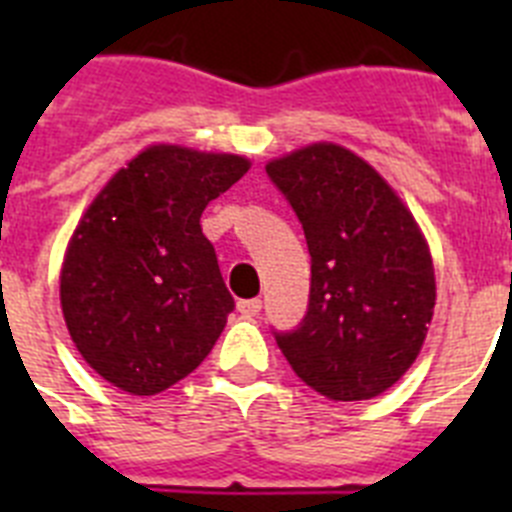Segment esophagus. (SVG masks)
<instances>
[{"label":"esophagus","instance_id":"34e87169","mask_svg":"<svg viewBox=\"0 0 512 512\" xmlns=\"http://www.w3.org/2000/svg\"><path fill=\"white\" fill-rule=\"evenodd\" d=\"M238 312H241L243 318H256L261 312V300H256V297L253 300H241L238 302Z\"/></svg>","mask_w":512,"mask_h":512}]
</instances>
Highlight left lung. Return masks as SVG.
Instances as JSON below:
<instances>
[{"instance_id":"obj_1","label":"left lung","mask_w":512,"mask_h":512,"mask_svg":"<svg viewBox=\"0 0 512 512\" xmlns=\"http://www.w3.org/2000/svg\"><path fill=\"white\" fill-rule=\"evenodd\" d=\"M310 251V300L292 330H271L297 377L328 400L382 395L408 372L436 305L418 223L372 166L315 143L266 166Z\"/></svg>"}]
</instances>
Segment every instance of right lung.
Listing matches in <instances>:
<instances>
[{
    "mask_svg": "<svg viewBox=\"0 0 512 512\" xmlns=\"http://www.w3.org/2000/svg\"><path fill=\"white\" fill-rule=\"evenodd\" d=\"M246 171L241 156L153 146L97 194L66 251L61 307L99 377L156 395L210 354L235 302L200 217Z\"/></svg>",
    "mask_w": 512,
    "mask_h": 512,
    "instance_id": "right-lung-1",
    "label": "right lung"
}]
</instances>
